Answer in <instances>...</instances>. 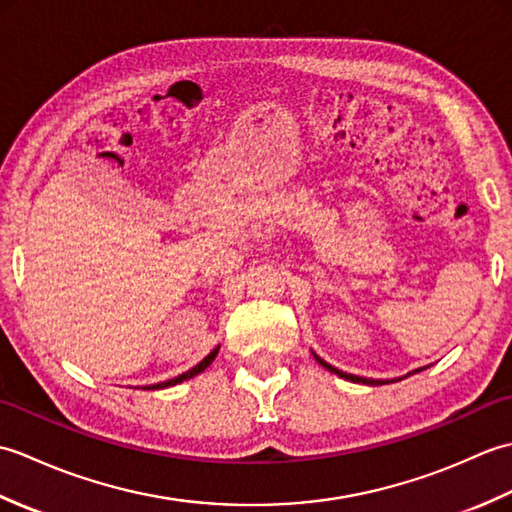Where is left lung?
Here are the masks:
<instances>
[{
	"instance_id": "1",
	"label": "left lung",
	"mask_w": 512,
	"mask_h": 512,
	"mask_svg": "<svg viewBox=\"0 0 512 512\" xmlns=\"http://www.w3.org/2000/svg\"><path fill=\"white\" fill-rule=\"evenodd\" d=\"M314 358H317L319 365H323L325 369H328V372H332V374H336V376H341V378H345V380H352V383H363V385H387V383H389V380H374V378H363V376L345 374V372H341V369H336V367H332L330 363H325L323 358H319L317 354H314ZM416 372H420V369H416ZM411 374H413V372H411ZM391 383H394V380H391Z\"/></svg>"
}]
</instances>
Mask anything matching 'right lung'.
Returning <instances> with one entry per match:
<instances>
[{
    "instance_id": "right-lung-1",
    "label": "right lung",
    "mask_w": 512,
    "mask_h": 512,
    "mask_svg": "<svg viewBox=\"0 0 512 512\" xmlns=\"http://www.w3.org/2000/svg\"><path fill=\"white\" fill-rule=\"evenodd\" d=\"M217 350H220V347H215V350H213L209 356H204L198 365L189 369V372H184V374H180V376H176V378H171V380H165V383L149 385V387H145V389H165V387H171V385H178V383H182V380H189V378H193V376H198L200 372H204V369L209 367V365L215 361Z\"/></svg>"
}]
</instances>
